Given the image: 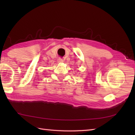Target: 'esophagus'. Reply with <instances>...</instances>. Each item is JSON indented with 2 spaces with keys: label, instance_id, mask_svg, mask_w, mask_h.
Returning <instances> with one entry per match:
<instances>
[{
  "label": "esophagus",
  "instance_id": "34e87169",
  "mask_svg": "<svg viewBox=\"0 0 135 135\" xmlns=\"http://www.w3.org/2000/svg\"><path fill=\"white\" fill-rule=\"evenodd\" d=\"M57 61H58L59 62H62L63 61V60L61 58H59L58 59H57Z\"/></svg>",
  "mask_w": 135,
  "mask_h": 135
}]
</instances>
